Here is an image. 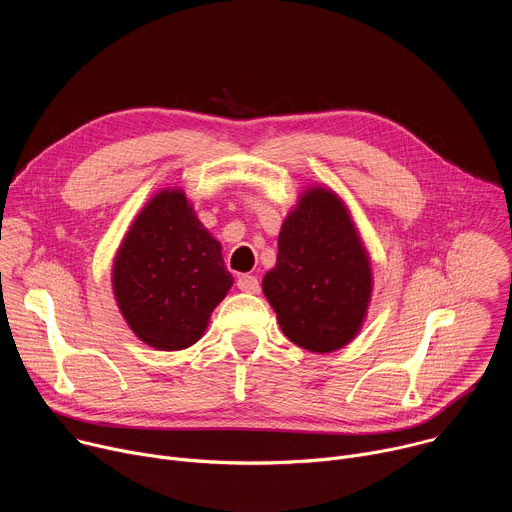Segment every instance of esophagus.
Listing matches in <instances>:
<instances>
[{"label": "esophagus", "instance_id": "obj_1", "mask_svg": "<svg viewBox=\"0 0 512 512\" xmlns=\"http://www.w3.org/2000/svg\"><path fill=\"white\" fill-rule=\"evenodd\" d=\"M237 287L241 291H245V294H259V279L255 275H241L237 279Z\"/></svg>", "mask_w": 512, "mask_h": 512}]
</instances>
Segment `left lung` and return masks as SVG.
<instances>
[{
    "instance_id": "left-lung-1",
    "label": "left lung",
    "mask_w": 512,
    "mask_h": 512,
    "mask_svg": "<svg viewBox=\"0 0 512 512\" xmlns=\"http://www.w3.org/2000/svg\"><path fill=\"white\" fill-rule=\"evenodd\" d=\"M263 294L281 332L310 352H334L360 332L373 298V265L332 188L308 186L283 218Z\"/></svg>"
}]
</instances>
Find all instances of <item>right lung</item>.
I'll list each match as a JSON object with an SVG mask.
<instances>
[{
  "label": "right lung",
  "mask_w": 512,
  "mask_h": 512,
  "mask_svg": "<svg viewBox=\"0 0 512 512\" xmlns=\"http://www.w3.org/2000/svg\"><path fill=\"white\" fill-rule=\"evenodd\" d=\"M111 285L131 332L152 348L184 350L204 336L233 287L223 247L182 188H162L135 214L113 257Z\"/></svg>",
  "instance_id": "obj_1"
}]
</instances>
